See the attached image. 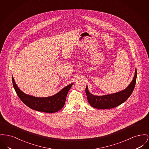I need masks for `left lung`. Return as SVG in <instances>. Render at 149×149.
Listing matches in <instances>:
<instances>
[{
    "label": "left lung",
    "instance_id": "obj_1",
    "mask_svg": "<svg viewBox=\"0 0 149 149\" xmlns=\"http://www.w3.org/2000/svg\"><path fill=\"white\" fill-rule=\"evenodd\" d=\"M137 75V72L136 69L134 78L128 87L123 91L113 94L100 96H95L88 91L87 86L86 93L89 104L92 107L100 109H112L122 104L131 95L136 85Z\"/></svg>",
    "mask_w": 149,
    "mask_h": 149
}]
</instances>
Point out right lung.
Listing matches in <instances>:
<instances>
[{
    "label": "right lung",
    "instance_id": "1",
    "mask_svg": "<svg viewBox=\"0 0 149 149\" xmlns=\"http://www.w3.org/2000/svg\"><path fill=\"white\" fill-rule=\"evenodd\" d=\"M12 78L13 86L19 99L31 109L44 113H56L61 110L65 103L66 98L72 84L63 88L57 94L48 97H36L26 95L22 92L16 85Z\"/></svg>",
    "mask_w": 149,
    "mask_h": 149
}]
</instances>
